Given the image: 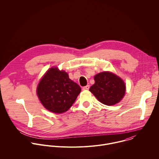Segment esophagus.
Here are the masks:
<instances>
[{
	"label": "esophagus",
	"mask_w": 159,
	"mask_h": 159,
	"mask_svg": "<svg viewBox=\"0 0 159 159\" xmlns=\"http://www.w3.org/2000/svg\"><path fill=\"white\" fill-rule=\"evenodd\" d=\"M89 88H90V85H87L84 87H83V89H84V90H89Z\"/></svg>",
	"instance_id": "1"
}]
</instances>
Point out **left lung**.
<instances>
[{
    "mask_svg": "<svg viewBox=\"0 0 159 159\" xmlns=\"http://www.w3.org/2000/svg\"><path fill=\"white\" fill-rule=\"evenodd\" d=\"M95 84L89 90L101 103L114 105L119 103L125 93V85L121 78L111 72H103L94 77Z\"/></svg>",
    "mask_w": 159,
    "mask_h": 159,
    "instance_id": "obj_1",
    "label": "left lung"
}]
</instances>
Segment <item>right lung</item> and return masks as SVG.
<instances>
[{
  "mask_svg": "<svg viewBox=\"0 0 159 159\" xmlns=\"http://www.w3.org/2000/svg\"><path fill=\"white\" fill-rule=\"evenodd\" d=\"M80 91V87L69 79L67 72L52 67L39 82L37 94L46 109L61 114L70 108Z\"/></svg>",
  "mask_w": 159,
  "mask_h": 159,
  "instance_id": "add662e5",
  "label": "right lung"
}]
</instances>
